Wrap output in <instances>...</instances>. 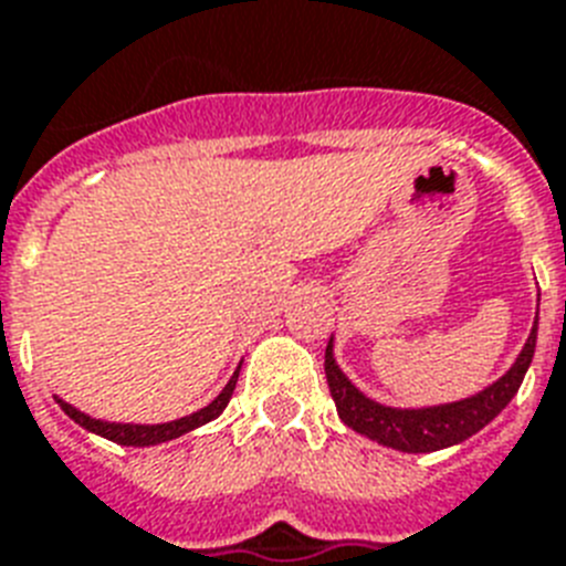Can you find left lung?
Segmentation results:
<instances>
[{
    "label": "left lung",
    "instance_id": "left-lung-1",
    "mask_svg": "<svg viewBox=\"0 0 566 566\" xmlns=\"http://www.w3.org/2000/svg\"><path fill=\"white\" fill-rule=\"evenodd\" d=\"M537 339V319L532 325V334L526 346L517 355L512 369L500 380L482 392L471 395L465 401L439 403V407H421V410H398V407H384V403L371 401L352 380L339 371L334 360V346L325 348V378H328L331 398L337 403L339 418L346 421L355 433L366 436L371 442L387 444L392 450L403 453H430V450H442L450 444L465 442L468 436L480 433L482 427L494 421L500 412L506 410L517 389L523 384V375L530 369L532 355H535Z\"/></svg>",
    "mask_w": 566,
    "mask_h": 566
}]
</instances>
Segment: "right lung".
Instances as JSON below:
<instances>
[{
  "instance_id": "1",
  "label": "right lung",
  "mask_w": 566,
  "mask_h": 566,
  "mask_svg": "<svg viewBox=\"0 0 566 566\" xmlns=\"http://www.w3.org/2000/svg\"><path fill=\"white\" fill-rule=\"evenodd\" d=\"M238 369H241V366H238ZM235 384H238V371L229 378L223 392H220L209 407L191 412V416L186 418H177V421H165V424H116V421H101V418L86 416V412L75 410L72 403L60 401V398L57 403H60V410L66 412L75 424L86 427L90 433H98L104 436V439H109V442L127 444V448H150V444H163V442H171V439H179V436L191 433V430H197V427L209 424L211 418H218L220 412L227 410L229 398H232V392H235Z\"/></svg>"
}]
</instances>
